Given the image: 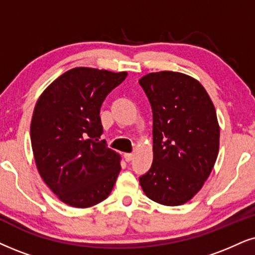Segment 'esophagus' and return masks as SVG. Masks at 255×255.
I'll list each match as a JSON object with an SVG mask.
<instances>
[{"label":"esophagus","mask_w":255,"mask_h":255,"mask_svg":"<svg viewBox=\"0 0 255 255\" xmlns=\"http://www.w3.org/2000/svg\"><path fill=\"white\" fill-rule=\"evenodd\" d=\"M124 157H125V160L127 161V162H129V161L133 160L134 154H133V153H125V154H124Z\"/></svg>","instance_id":"esophagus-1"}]
</instances>
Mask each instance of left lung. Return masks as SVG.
<instances>
[{"label":"left lung","instance_id":"obj_1","mask_svg":"<svg viewBox=\"0 0 255 255\" xmlns=\"http://www.w3.org/2000/svg\"><path fill=\"white\" fill-rule=\"evenodd\" d=\"M153 111V163L140 176L148 198L165 206L189 201L217 161L220 126L207 90L179 72L149 73L138 80Z\"/></svg>","mask_w":255,"mask_h":255}]
</instances>
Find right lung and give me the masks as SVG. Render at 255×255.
<instances>
[{"mask_svg":"<svg viewBox=\"0 0 255 255\" xmlns=\"http://www.w3.org/2000/svg\"><path fill=\"white\" fill-rule=\"evenodd\" d=\"M127 72L76 67L54 80L38 98L30 141L38 174L66 205L88 208L111 194L120 154L100 141V108Z\"/></svg>","mask_w":255,"mask_h":255,"instance_id":"add662e5","label":"right lung"}]
</instances>
